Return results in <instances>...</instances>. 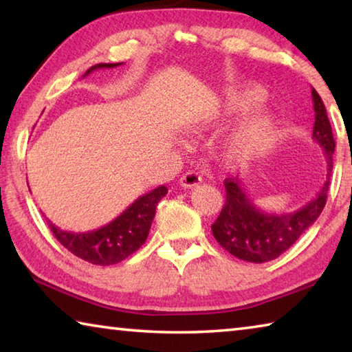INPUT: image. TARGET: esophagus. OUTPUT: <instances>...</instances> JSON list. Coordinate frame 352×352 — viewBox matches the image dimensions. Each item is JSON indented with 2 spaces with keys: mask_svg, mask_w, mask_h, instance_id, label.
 <instances>
[{
  "mask_svg": "<svg viewBox=\"0 0 352 352\" xmlns=\"http://www.w3.org/2000/svg\"><path fill=\"white\" fill-rule=\"evenodd\" d=\"M201 183V177L197 174V172L194 170H189L180 178V184L183 188H194V186H199Z\"/></svg>",
  "mask_w": 352,
  "mask_h": 352,
  "instance_id": "34e87169",
  "label": "esophagus"
}]
</instances>
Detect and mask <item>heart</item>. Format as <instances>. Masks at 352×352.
<instances>
[{
	"label": "heart",
	"instance_id": "heart-1",
	"mask_svg": "<svg viewBox=\"0 0 352 352\" xmlns=\"http://www.w3.org/2000/svg\"><path fill=\"white\" fill-rule=\"evenodd\" d=\"M265 90L256 83H242L225 91L220 115L236 118L254 110L265 100ZM276 116L269 110L250 115L225 142V155L230 163L245 164L269 147L276 133Z\"/></svg>",
	"mask_w": 352,
	"mask_h": 352
}]
</instances>
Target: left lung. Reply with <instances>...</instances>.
<instances>
[{
  "label": "left lung",
  "mask_w": 352,
  "mask_h": 352,
  "mask_svg": "<svg viewBox=\"0 0 352 352\" xmlns=\"http://www.w3.org/2000/svg\"><path fill=\"white\" fill-rule=\"evenodd\" d=\"M315 124L312 138L326 153L327 175L318 194L300 210L294 212L272 214L259 210L248 197L245 188L237 178H226L225 205L216 222L211 225L216 241L226 252L236 258L254 264L276 259L279 254L294 245L300 236L311 226L323 211L329 190L332 172V153L336 141L332 136L331 122L327 119L323 100L312 88Z\"/></svg>",
  "instance_id": "8db88e82"
}]
</instances>
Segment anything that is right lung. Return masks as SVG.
Wrapping results in <instances>:
<instances>
[{
    "label": "right lung",
    "instance_id": "add662e5",
    "mask_svg": "<svg viewBox=\"0 0 352 352\" xmlns=\"http://www.w3.org/2000/svg\"><path fill=\"white\" fill-rule=\"evenodd\" d=\"M122 63H98L87 69L83 77L100 68H116ZM168 194V188L158 186L141 195L121 216L109 225L87 233L63 231L47 220V225L62 245L87 262L96 265H111L129 258L146 242L155 217L158 201Z\"/></svg>",
    "mask_w": 352,
    "mask_h": 352
}]
</instances>
